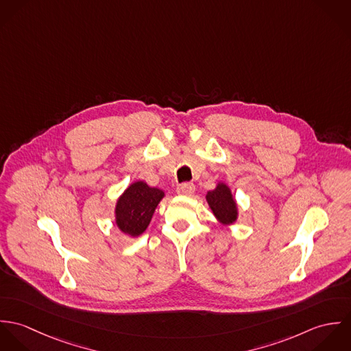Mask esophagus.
<instances>
[{"label": "esophagus", "instance_id": "esophagus-1", "mask_svg": "<svg viewBox=\"0 0 351 351\" xmlns=\"http://www.w3.org/2000/svg\"><path fill=\"white\" fill-rule=\"evenodd\" d=\"M177 193L182 196H192L195 193V185L193 184H181L177 188Z\"/></svg>", "mask_w": 351, "mask_h": 351}]
</instances>
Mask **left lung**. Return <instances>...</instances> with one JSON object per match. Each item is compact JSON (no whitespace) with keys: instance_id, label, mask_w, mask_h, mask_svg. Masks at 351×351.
<instances>
[{"instance_id":"8db88e82","label":"left lung","mask_w":351,"mask_h":351,"mask_svg":"<svg viewBox=\"0 0 351 351\" xmlns=\"http://www.w3.org/2000/svg\"><path fill=\"white\" fill-rule=\"evenodd\" d=\"M209 209L216 220L223 226H231L238 220L239 208L231 188L226 182H217L213 191H209L205 196Z\"/></svg>"}]
</instances>
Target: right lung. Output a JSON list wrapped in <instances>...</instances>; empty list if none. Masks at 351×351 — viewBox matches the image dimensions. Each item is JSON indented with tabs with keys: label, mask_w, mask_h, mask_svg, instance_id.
Returning a JSON list of instances; mask_svg holds the SVG:
<instances>
[{
	"label": "right lung",
	"mask_w": 351,
	"mask_h": 351,
	"mask_svg": "<svg viewBox=\"0 0 351 351\" xmlns=\"http://www.w3.org/2000/svg\"><path fill=\"white\" fill-rule=\"evenodd\" d=\"M165 192L149 186L145 181L132 182L116 201L114 224L130 238L141 237L150 226L158 204Z\"/></svg>",
	"instance_id": "add662e5"
}]
</instances>
